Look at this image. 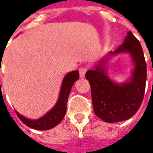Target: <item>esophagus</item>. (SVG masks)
<instances>
[{
	"instance_id": "34e87169",
	"label": "esophagus",
	"mask_w": 153,
	"mask_h": 153,
	"mask_svg": "<svg viewBox=\"0 0 153 153\" xmlns=\"http://www.w3.org/2000/svg\"><path fill=\"white\" fill-rule=\"evenodd\" d=\"M86 72H87V68L86 67H81L79 69V77L80 78H84L85 74H86Z\"/></svg>"
}]
</instances>
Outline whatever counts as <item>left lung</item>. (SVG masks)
I'll use <instances>...</instances> for the list:
<instances>
[{"instance_id":"obj_1","label":"left lung","mask_w":153,"mask_h":153,"mask_svg":"<svg viewBox=\"0 0 153 153\" xmlns=\"http://www.w3.org/2000/svg\"><path fill=\"white\" fill-rule=\"evenodd\" d=\"M124 52L131 56L135 67L129 82L117 84L108 77L104 65L110 56ZM146 78V63L143 48L139 41L129 31L120 46L111 51L108 57L102 58L94 70L86 73V79L91 88L95 114L109 123L130 119L142 105Z\"/></svg>"}]
</instances>
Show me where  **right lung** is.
Masks as SVG:
<instances>
[{
  "instance_id": "right-lung-1",
  "label": "right lung",
  "mask_w": 153,
  "mask_h": 153,
  "mask_svg": "<svg viewBox=\"0 0 153 153\" xmlns=\"http://www.w3.org/2000/svg\"><path fill=\"white\" fill-rule=\"evenodd\" d=\"M79 71H73L71 73H68L65 76L62 82L61 90H60L59 97H58L56 104L42 118L38 120H30V119L25 118L24 116L19 114L17 111H16L17 117L27 127L33 128V129H37V130H48L57 126L65 115L66 104H67L68 97L70 95V91L72 89L73 85L79 79Z\"/></svg>"
}]
</instances>
